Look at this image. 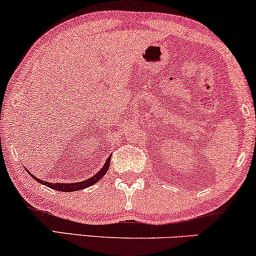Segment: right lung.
Instances as JSON below:
<instances>
[{
    "mask_svg": "<svg viewBox=\"0 0 256 256\" xmlns=\"http://www.w3.org/2000/svg\"><path fill=\"white\" fill-rule=\"evenodd\" d=\"M110 156L107 158V162L104 163V166L101 168V170L99 172L94 174L93 177L88 178V180H85L82 182H78V183H66V184H62V183H48V182H44L40 180V178H36L34 177V174H31L34 180H36L40 182V183L46 185V186L51 188H54V190L57 191H64V192H72V191H76V190H82V188H88L90 185L96 184V182H99L101 178L104 176V174L107 172L108 168H110ZM30 174V172H29Z\"/></svg>",
    "mask_w": 256,
    "mask_h": 256,
    "instance_id": "add662e5",
    "label": "right lung"
}]
</instances>
